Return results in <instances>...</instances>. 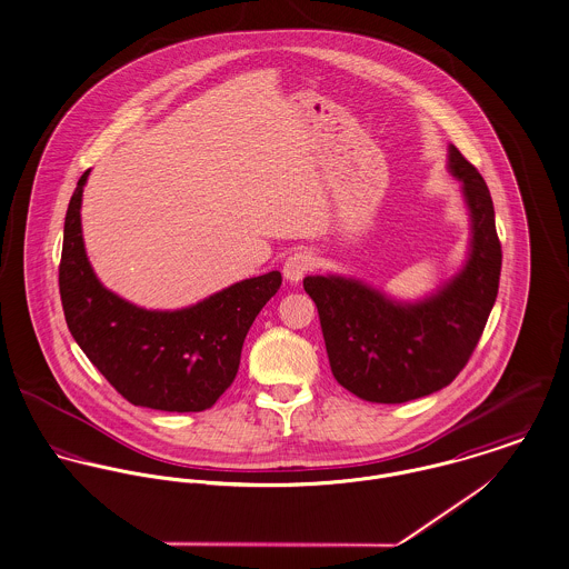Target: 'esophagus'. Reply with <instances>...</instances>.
Here are the masks:
<instances>
[{
    "label": "esophagus",
    "mask_w": 569,
    "mask_h": 569,
    "mask_svg": "<svg viewBox=\"0 0 569 569\" xmlns=\"http://www.w3.org/2000/svg\"><path fill=\"white\" fill-rule=\"evenodd\" d=\"M312 267H315V257L306 250H300V252H293L287 257V261L282 266V273L289 282H300L303 273H308Z\"/></svg>",
    "instance_id": "obj_1"
}]
</instances>
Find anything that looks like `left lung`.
<instances>
[{
  "mask_svg": "<svg viewBox=\"0 0 569 569\" xmlns=\"http://www.w3.org/2000/svg\"><path fill=\"white\" fill-rule=\"evenodd\" d=\"M447 170L461 183L470 218L463 266L429 296L406 302L341 273L306 276L337 381L371 403H406L449 386L466 367L492 312L500 241L490 190L449 144Z\"/></svg>",
  "mask_w": 569,
  "mask_h": 569,
  "instance_id": "left-lung-1",
  "label": "left lung"
}]
</instances>
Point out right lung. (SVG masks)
Masks as SVG:
<instances>
[{
    "instance_id": "obj_1",
    "label": "right lung",
    "mask_w": 569,
    "mask_h": 569,
    "mask_svg": "<svg viewBox=\"0 0 569 569\" xmlns=\"http://www.w3.org/2000/svg\"><path fill=\"white\" fill-rule=\"evenodd\" d=\"M81 174L64 220L60 298L81 351L133 406L202 412L237 376L246 335L282 284L280 271L246 278L177 310L127 302L97 278L81 234Z\"/></svg>"
}]
</instances>
